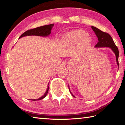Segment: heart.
Segmentation results:
<instances>
[{
    "instance_id": "1",
    "label": "heart",
    "mask_w": 125,
    "mask_h": 125,
    "mask_svg": "<svg viewBox=\"0 0 125 125\" xmlns=\"http://www.w3.org/2000/svg\"><path fill=\"white\" fill-rule=\"evenodd\" d=\"M64 39L72 44H76L78 42L82 47H85L89 45L91 38L89 35L86 33L82 30H75L67 33L64 35Z\"/></svg>"
}]
</instances>
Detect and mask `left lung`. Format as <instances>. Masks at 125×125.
<instances>
[{
	"label": "left lung",
	"mask_w": 125,
	"mask_h": 125,
	"mask_svg": "<svg viewBox=\"0 0 125 125\" xmlns=\"http://www.w3.org/2000/svg\"><path fill=\"white\" fill-rule=\"evenodd\" d=\"M93 30L95 33L96 35L98 38L99 41L98 43L95 45L96 47H110L114 52L115 53L116 58V62L117 65H119L118 63V56H119V52H118V48L116 46L115 42H114L113 39L108 33L102 31L95 27L92 26Z\"/></svg>",
	"instance_id": "8db88e82"
}]
</instances>
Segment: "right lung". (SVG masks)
Listing matches in <instances>:
<instances>
[{"instance_id":"add662e5","label":"right lung","mask_w":125,"mask_h":125,"mask_svg":"<svg viewBox=\"0 0 125 125\" xmlns=\"http://www.w3.org/2000/svg\"><path fill=\"white\" fill-rule=\"evenodd\" d=\"M54 26V24L45 25V26H42L40 27H36L35 29H30L25 31L20 36L19 38L22 37L23 36H31V35H36V36H47L49 35L51 33V29ZM48 89H49V86H48L47 89L46 90L45 94L42 96L41 98H40L38 99H32L31 100L36 101L37 100H41V99H43L46 96V95L48 93Z\"/></svg>"}]
</instances>
